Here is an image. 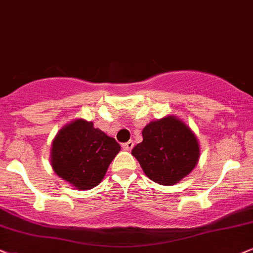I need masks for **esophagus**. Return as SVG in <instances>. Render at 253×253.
<instances>
[{
    "mask_svg": "<svg viewBox=\"0 0 253 253\" xmlns=\"http://www.w3.org/2000/svg\"><path fill=\"white\" fill-rule=\"evenodd\" d=\"M134 147V142L132 141V140H129L128 142H125V143H123V148L125 149V150H127V152H128V150H130Z\"/></svg>",
    "mask_w": 253,
    "mask_h": 253,
    "instance_id": "1",
    "label": "esophagus"
}]
</instances>
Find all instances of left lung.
<instances>
[{"label": "left lung", "instance_id": "8db88e82", "mask_svg": "<svg viewBox=\"0 0 253 253\" xmlns=\"http://www.w3.org/2000/svg\"><path fill=\"white\" fill-rule=\"evenodd\" d=\"M142 142L132 149L142 170L162 185L176 184L197 165L200 146L189 127L174 116L152 121L142 129Z\"/></svg>", "mask_w": 253, "mask_h": 253}]
</instances>
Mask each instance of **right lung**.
<instances>
[{
	"label": "right lung",
	"instance_id": "1",
	"mask_svg": "<svg viewBox=\"0 0 253 253\" xmlns=\"http://www.w3.org/2000/svg\"><path fill=\"white\" fill-rule=\"evenodd\" d=\"M120 145L93 123L77 119L57 133L51 148V166L60 178L79 190L100 183Z\"/></svg>",
	"mask_w": 253,
	"mask_h": 253
}]
</instances>
